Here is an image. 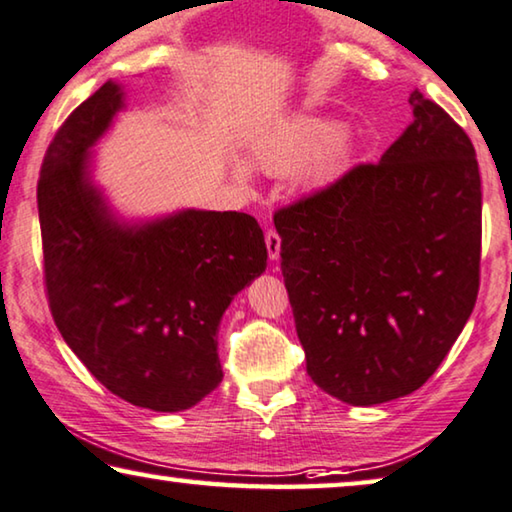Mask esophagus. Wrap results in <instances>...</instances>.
<instances>
[{
  "instance_id": "34e87169",
  "label": "esophagus",
  "mask_w": 512,
  "mask_h": 512,
  "mask_svg": "<svg viewBox=\"0 0 512 512\" xmlns=\"http://www.w3.org/2000/svg\"><path fill=\"white\" fill-rule=\"evenodd\" d=\"M265 247H268V256L270 261H279V251H281V238L277 233L272 231H265Z\"/></svg>"
}]
</instances>
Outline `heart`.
I'll return each instance as SVG.
<instances>
[{
	"mask_svg": "<svg viewBox=\"0 0 512 512\" xmlns=\"http://www.w3.org/2000/svg\"><path fill=\"white\" fill-rule=\"evenodd\" d=\"M344 127L335 120L311 115L286 117L251 143V161L265 173H288L309 161V173H325L346 157ZM235 177L244 180L247 168L235 164Z\"/></svg>",
	"mask_w": 512,
	"mask_h": 512,
	"instance_id": "b5f03b06",
	"label": "heart"
}]
</instances>
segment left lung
<instances>
[{"label": "left lung", "mask_w": 512, "mask_h": 512, "mask_svg": "<svg viewBox=\"0 0 512 512\" xmlns=\"http://www.w3.org/2000/svg\"><path fill=\"white\" fill-rule=\"evenodd\" d=\"M409 103L413 122L379 164L274 212L307 374L351 406L418 390L478 298L476 150L434 101L413 90Z\"/></svg>", "instance_id": "obj_1"}]
</instances>
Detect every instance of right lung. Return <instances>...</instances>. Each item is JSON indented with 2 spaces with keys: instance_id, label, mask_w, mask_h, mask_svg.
<instances>
[{
  "instance_id": "right-lung-1",
  "label": "right lung",
  "mask_w": 512,
  "mask_h": 512,
  "mask_svg": "<svg viewBox=\"0 0 512 512\" xmlns=\"http://www.w3.org/2000/svg\"><path fill=\"white\" fill-rule=\"evenodd\" d=\"M124 108L103 83L55 133L36 201L43 277L64 342L96 381L133 406L184 411L224 379L217 330L268 249L244 212L182 210L120 221L92 182V154Z\"/></svg>"
}]
</instances>
